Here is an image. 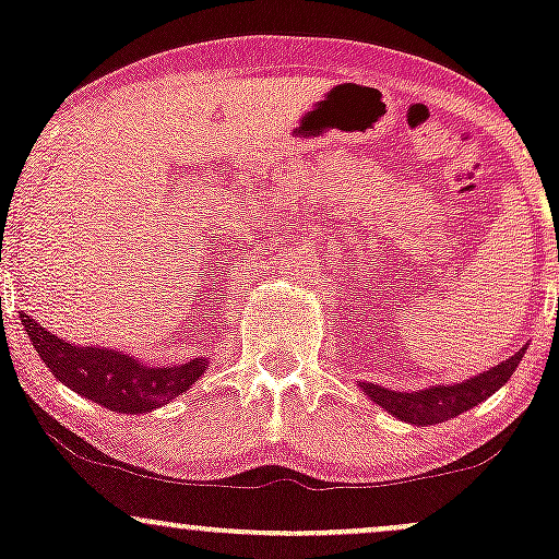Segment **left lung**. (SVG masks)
<instances>
[{"instance_id": "1", "label": "left lung", "mask_w": 559, "mask_h": 559, "mask_svg": "<svg viewBox=\"0 0 559 559\" xmlns=\"http://www.w3.org/2000/svg\"><path fill=\"white\" fill-rule=\"evenodd\" d=\"M525 348L528 346H523L515 356H510L507 361L497 364V367H491L488 372L478 374V378L456 382V385H432V388H425V391L404 393V391H388V388L374 385V382H361V391L369 401H374V404L382 406L388 415L404 419V423L428 428V425L443 423V419L462 415V412L478 406L483 399L493 396V393H497L499 388L512 378L518 364L523 361Z\"/></svg>"}]
</instances>
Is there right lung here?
Listing matches in <instances>:
<instances>
[{
    "instance_id": "obj_1",
    "label": "right lung",
    "mask_w": 559,
    "mask_h": 559,
    "mask_svg": "<svg viewBox=\"0 0 559 559\" xmlns=\"http://www.w3.org/2000/svg\"><path fill=\"white\" fill-rule=\"evenodd\" d=\"M21 322L36 354L62 385L121 415H142V412L158 409L190 391L192 382H198L200 374L209 369L205 356L187 364L147 367L121 350L66 343L28 313H21Z\"/></svg>"
}]
</instances>
